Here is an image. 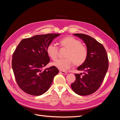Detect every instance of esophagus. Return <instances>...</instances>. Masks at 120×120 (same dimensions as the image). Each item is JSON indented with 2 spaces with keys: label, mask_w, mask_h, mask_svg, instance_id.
Returning a JSON list of instances; mask_svg holds the SVG:
<instances>
[{
  "label": "esophagus",
  "mask_w": 120,
  "mask_h": 120,
  "mask_svg": "<svg viewBox=\"0 0 120 120\" xmlns=\"http://www.w3.org/2000/svg\"><path fill=\"white\" fill-rule=\"evenodd\" d=\"M60 73L61 74H63L64 75H67V72L66 71H60Z\"/></svg>",
  "instance_id": "34e87169"
}]
</instances>
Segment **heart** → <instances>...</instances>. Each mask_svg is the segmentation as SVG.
I'll return each mask as SVG.
<instances>
[{
  "label": "heart",
  "instance_id": "b5f03b06",
  "mask_svg": "<svg viewBox=\"0 0 120 120\" xmlns=\"http://www.w3.org/2000/svg\"><path fill=\"white\" fill-rule=\"evenodd\" d=\"M60 45L61 48L68 49L65 55L66 58L54 61L52 63L53 66L61 71H64L71 67L72 62L76 66H81L85 63L88 56V52L79 40L68 36L60 40ZM46 52L52 60H55L59 53L58 47L54 43H49L46 48Z\"/></svg>",
  "mask_w": 120,
  "mask_h": 120
}]
</instances>
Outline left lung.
I'll use <instances>...</instances> for the list:
<instances>
[{"label":"left lung","instance_id":"1","mask_svg":"<svg viewBox=\"0 0 120 120\" xmlns=\"http://www.w3.org/2000/svg\"><path fill=\"white\" fill-rule=\"evenodd\" d=\"M73 34L84 42L88 56L85 63L77 68L82 74H75V81L71 87L78 95H90L100 88L106 75L109 67L107 53L104 46L95 38L85 34Z\"/></svg>","mask_w":120,"mask_h":120}]
</instances>
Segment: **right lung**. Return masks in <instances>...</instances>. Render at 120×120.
Segmentation results:
<instances>
[{"label":"right lung","instance_id":"add662e5","mask_svg":"<svg viewBox=\"0 0 120 120\" xmlns=\"http://www.w3.org/2000/svg\"><path fill=\"white\" fill-rule=\"evenodd\" d=\"M59 34L36 35L23 39L13 53L12 68L16 81L23 92L40 96L50 88L59 72L54 66L43 70L50 59L46 48Z\"/></svg>","mask_w":120,"mask_h":120}]
</instances>
